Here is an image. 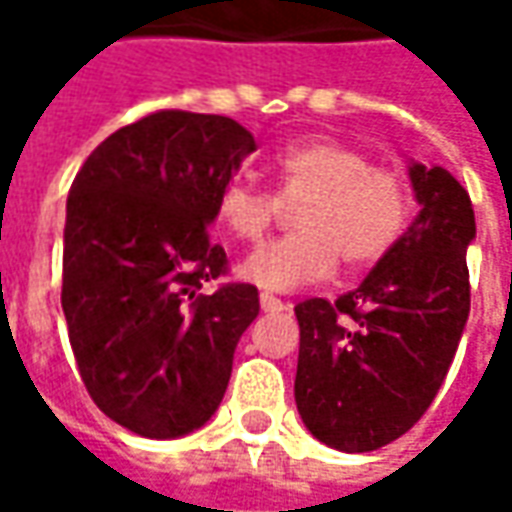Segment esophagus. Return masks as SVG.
<instances>
[{
    "label": "esophagus",
    "instance_id": "esophagus-1",
    "mask_svg": "<svg viewBox=\"0 0 512 512\" xmlns=\"http://www.w3.org/2000/svg\"><path fill=\"white\" fill-rule=\"evenodd\" d=\"M259 302H262V310L265 313H279V310H287V305L282 299H276V296H270V293H262L259 296Z\"/></svg>",
    "mask_w": 512,
    "mask_h": 512
}]
</instances>
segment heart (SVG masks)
Masks as SVG:
<instances>
[{"label":"heart","instance_id":"heart-1","mask_svg":"<svg viewBox=\"0 0 512 512\" xmlns=\"http://www.w3.org/2000/svg\"><path fill=\"white\" fill-rule=\"evenodd\" d=\"M270 170L276 193L247 182H227L213 202L216 222L242 242H259L287 205L296 210L299 230L259 247L242 279L265 290H296L327 279L342 256L344 265L364 267L382 259L402 236L410 196L404 179L376 168L362 150L339 142L287 145Z\"/></svg>","mask_w":512,"mask_h":512}]
</instances>
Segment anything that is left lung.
I'll return each mask as SVG.
<instances>
[{"mask_svg":"<svg viewBox=\"0 0 512 512\" xmlns=\"http://www.w3.org/2000/svg\"><path fill=\"white\" fill-rule=\"evenodd\" d=\"M416 222L362 285L296 305V407L327 447L367 453L396 442L436 399L470 313V196L439 165H410Z\"/></svg>","mask_w":512,"mask_h":512,"instance_id":"1","label":"left lung"}]
</instances>
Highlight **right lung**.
Instances as JSON below:
<instances>
[{
    "label": "right lung",
    "mask_w": 512,
    "mask_h": 512,
    "mask_svg": "<svg viewBox=\"0 0 512 512\" xmlns=\"http://www.w3.org/2000/svg\"><path fill=\"white\" fill-rule=\"evenodd\" d=\"M256 150L227 116L156 110L93 150L68 193L62 310L96 407L145 439H179L216 413L233 353L259 316L210 242L216 193Z\"/></svg>",
    "instance_id": "obj_1"
}]
</instances>
